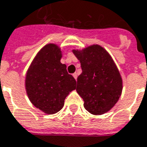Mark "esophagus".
<instances>
[{
  "label": "esophagus",
  "mask_w": 147,
  "mask_h": 147,
  "mask_svg": "<svg viewBox=\"0 0 147 147\" xmlns=\"http://www.w3.org/2000/svg\"><path fill=\"white\" fill-rule=\"evenodd\" d=\"M73 77L76 79V80H77V77H78V74L76 73V72H75V73L73 74Z\"/></svg>",
  "instance_id": "1"
}]
</instances>
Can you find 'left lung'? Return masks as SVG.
Instances as JSON below:
<instances>
[{"label":"left lung","mask_w":147,"mask_h":147,"mask_svg":"<svg viewBox=\"0 0 147 147\" xmlns=\"http://www.w3.org/2000/svg\"><path fill=\"white\" fill-rule=\"evenodd\" d=\"M72 52L81 64L76 91L84 99L85 109L96 115L107 112L123 90V80L111 56L98 45Z\"/></svg>","instance_id":"obj_1"}]
</instances>
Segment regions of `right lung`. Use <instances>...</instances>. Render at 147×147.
<instances>
[{
  "label": "right lung",
  "mask_w": 147,
  "mask_h": 147,
  "mask_svg": "<svg viewBox=\"0 0 147 147\" xmlns=\"http://www.w3.org/2000/svg\"><path fill=\"white\" fill-rule=\"evenodd\" d=\"M60 49L56 45H45L38 52L26 74L25 88L31 102L46 114L62 109L64 99L76 89V81L60 63Z\"/></svg>",
  "instance_id": "1"
}]
</instances>
